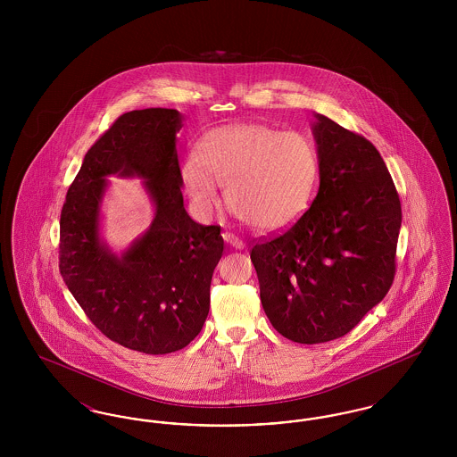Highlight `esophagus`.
Segmentation results:
<instances>
[{"label": "esophagus", "instance_id": "obj_1", "mask_svg": "<svg viewBox=\"0 0 457 457\" xmlns=\"http://www.w3.org/2000/svg\"><path fill=\"white\" fill-rule=\"evenodd\" d=\"M222 238H224L226 243H229L231 246H235V248H243V246H245L243 239H239L238 237H235L233 233H222Z\"/></svg>", "mask_w": 457, "mask_h": 457}]
</instances>
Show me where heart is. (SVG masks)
Masks as SVG:
<instances>
[{
    "label": "heart",
    "mask_w": 457,
    "mask_h": 457,
    "mask_svg": "<svg viewBox=\"0 0 457 457\" xmlns=\"http://www.w3.org/2000/svg\"><path fill=\"white\" fill-rule=\"evenodd\" d=\"M317 171V149L303 133L238 123L202 137L181 164V181L198 216L214 214L226 183V202L238 218L274 233L302 218Z\"/></svg>",
    "instance_id": "1"
}]
</instances>
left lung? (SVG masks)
Masks as SVG:
<instances>
[{
  "mask_svg": "<svg viewBox=\"0 0 457 457\" xmlns=\"http://www.w3.org/2000/svg\"><path fill=\"white\" fill-rule=\"evenodd\" d=\"M320 187L287 231L259 239L250 259L262 306L289 341L319 345L346 336L384 300L395 274L401 200L365 137L315 114Z\"/></svg>",
  "mask_w": 457,
  "mask_h": 457,
  "instance_id": "obj_1",
  "label": "left lung"
}]
</instances>
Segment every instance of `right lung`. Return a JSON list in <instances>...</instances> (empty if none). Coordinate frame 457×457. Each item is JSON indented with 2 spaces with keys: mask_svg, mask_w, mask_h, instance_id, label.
Here are the masks:
<instances>
[{
  "mask_svg": "<svg viewBox=\"0 0 457 457\" xmlns=\"http://www.w3.org/2000/svg\"><path fill=\"white\" fill-rule=\"evenodd\" d=\"M181 112L121 114L88 149L60 219V272L88 320L111 341L145 354L188 346L207 319L222 257L220 226H202L183 205L176 133ZM140 175L154 198L150 231L118 258L98 237L105 176Z\"/></svg>",
  "mask_w": 457,
  "mask_h": 457,
  "instance_id": "obj_1",
  "label": "right lung"
}]
</instances>
